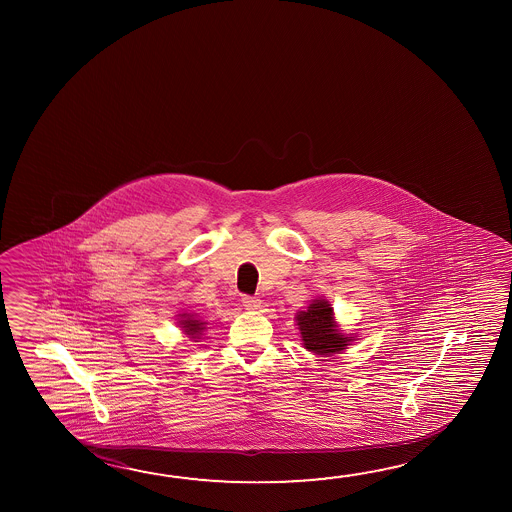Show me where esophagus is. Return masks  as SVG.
<instances>
[{"instance_id":"1","label":"esophagus","mask_w":512,"mask_h":512,"mask_svg":"<svg viewBox=\"0 0 512 512\" xmlns=\"http://www.w3.org/2000/svg\"><path fill=\"white\" fill-rule=\"evenodd\" d=\"M241 302H243L244 307L246 309H259L260 300L259 298H255V296H250V294H244L243 298H241Z\"/></svg>"}]
</instances>
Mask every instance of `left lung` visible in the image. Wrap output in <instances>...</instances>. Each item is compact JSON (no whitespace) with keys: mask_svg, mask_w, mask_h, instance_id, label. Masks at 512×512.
Returning a JSON list of instances; mask_svg holds the SVG:
<instances>
[{"mask_svg":"<svg viewBox=\"0 0 512 512\" xmlns=\"http://www.w3.org/2000/svg\"><path fill=\"white\" fill-rule=\"evenodd\" d=\"M296 321L302 334L303 346L309 352L330 355L341 352L352 341L337 330L332 307L325 300H314L307 310L296 314Z\"/></svg>","mask_w":512,"mask_h":512,"instance_id":"1","label":"left lung"}]
</instances>
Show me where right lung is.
I'll list each match as a JSON object with an SVG mask.
<instances>
[{"instance_id": "right-lung-1", "label": "right lung", "mask_w": 512, "mask_h": 512, "mask_svg": "<svg viewBox=\"0 0 512 512\" xmlns=\"http://www.w3.org/2000/svg\"><path fill=\"white\" fill-rule=\"evenodd\" d=\"M182 321H180V325H182V328H184L185 334H189V336L196 337L200 332H202L203 325L205 323H202L200 319H194L193 316H189V314H182Z\"/></svg>"}]
</instances>
